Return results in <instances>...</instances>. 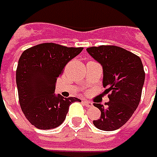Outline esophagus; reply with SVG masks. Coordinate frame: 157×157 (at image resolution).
<instances>
[{
  "instance_id": "esophagus-1",
  "label": "esophagus",
  "mask_w": 157,
  "mask_h": 157,
  "mask_svg": "<svg viewBox=\"0 0 157 157\" xmlns=\"http://www.w3.org/2000/svg\"><path fill=\"white\" fill-rule=\"evenodd\" d=\"M82 101L83 103H84V105L86 106V107H92L93 106V103L90 102V101H86V100H83Z\"/></svg>"
}]
</instances>
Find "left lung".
Listing matches in <instances>:
<instances>
[{
	"label": "left lung",
	"instance_id": "obj_1",
	"mask_svg": "<svg viewBox=\"0 0 157 157\" xmlns=\"http://www.w3.org/2000/svg\"><path fill=\"white\" fill-rule=\"evenodd\" d=\"M91 56L102 66L103 87L109 101L104 107L94 105L101 110V117L93 123L102 131L120 128L134 113L140 103L145 80L140 58L133 53L117 46H99L86 48Z\"/></svg>",
	"mask_w": 157,
	"mask_h": 157
}]
</instances>
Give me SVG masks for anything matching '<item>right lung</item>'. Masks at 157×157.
Instances as JSON below:
<instances>
[{
    "label": "right lung",
    "instance_id": "obj_1",
    "mask_svg": "<svg viewBox=\"0 0 157 157\" xmlns=\"http://www.w3.org/2000/svg\"><path fill=\"white\" fill-rule=\"evenodd\" d=\"M83 48H68L41 43L23 52L17 68L16 80L21 109L36 128L54 129L64 121L76 97L56 95V82L67 63Z\"/></svg>",
    "mask_w": 157,
    "mask_h": 157
}]
</instances>
